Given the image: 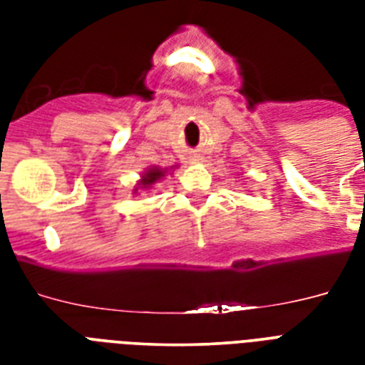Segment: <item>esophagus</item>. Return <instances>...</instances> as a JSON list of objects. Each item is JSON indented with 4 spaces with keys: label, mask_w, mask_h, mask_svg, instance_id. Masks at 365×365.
<instances>
[{
    "label": "esophagus",
    "mask_w": 365,
    "mask_h": 365,
    "mask_svg": "<svg viewBox=\"0 0 365 365\" xmlns=\"http://www.w3.org/2000/svg\"><path fill=\"white\" fill-rule=\"evenodd\" d=\"M193 160H199V159H197V157H195V159Z\"/></svg>",
    "instance_id": "34e87169"
}]
</instances>
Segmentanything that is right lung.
Wrapping results in <instances>:
<instances>
[{
  "label": "right lung",
  "mask_w": 365,
  "mask_h": 365,
  "mask_svg": "<svg viewBox=\"0 0 365 365\" xmlns=\"http://www.w3.org/2000/svg\"><path fill=\"white\" fill-rule=\"evenodd\" d=\"M160 176H165V170H160V168H149V170L145 172V176L142 178L140 185H142V187H149V185H153Z\"/></svg>",
  "instance_id": "add662e5"
}]
</instances>
